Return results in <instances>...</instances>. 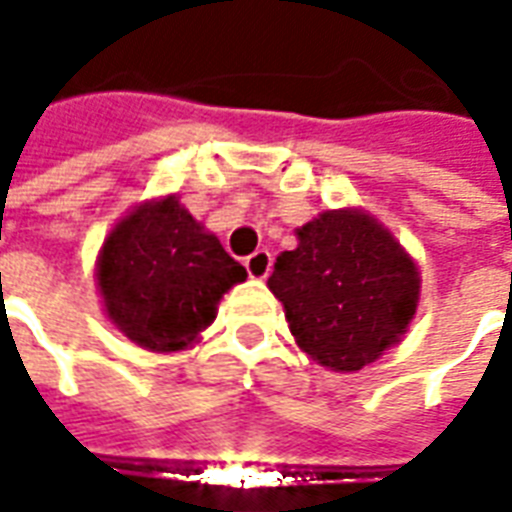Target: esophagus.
Segmentation results:
<instances>
[{
    "label": "esophagus",
    "instance_id": "obj_1",
    "mask_svg": "<svg viewBox=\"0 0 512 512\" xmlns=\"http://www.w3.org/2000/svg\"><path fill=\"white\" fill-rule=\"evenodd\" d=\"M271 263H274V257L268 249H257L255 255L246 257V271H249V277L252 279H266L268 271H271Z\"/></svg>",
    "mask_w": 512,
    "mask_h": 512
}]
</instances>
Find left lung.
Here are the masks:
<instances>
[{
	"label": "left lung",
	"mask_w": 512,
	"mask_h": 512,
	"mask_svg": "<svg viewBox=\"0 0 512 512\" xmlns=\"http://www.w3.org/2000/svg\"><path fill=\"white\" fill-rule=\"evenodd\" d=\"M268 288L296 343L318 365L354 373L376 362L417 312L419 271L381 224L359 211L321 213L282 252Z\"/></svg>",
	"instance_id": "8db88e82"
}]
</instances>
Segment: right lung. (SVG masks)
Segmentation results:
<instances>
[{"label":"right lung","instance_id":"add662e5","mask_svg":"<svg viewBox=\"0 0 512 512\" xmlns=\"http://www.w3.org/2000/svg\"><path fill=\"white\" fill-rule=\"evenodd\" d=\"M246 268L175 197L139 205L109 233L98 260L106 312L128 340L180 351L211 326Z\"/></svg>","mask_w":512,"mask_h":512}]
</instances>
